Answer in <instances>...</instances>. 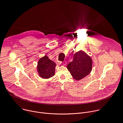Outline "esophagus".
I'll return each mask as SVG.
<instances>
[{"instance_id":"obj_1","label":"esophagus","mask_w":123,"mask_h":123,"mask_svg":"<svg viewBox=\"0 0 123 123\" xmlns=\"http://www.w3.org/2000/svg\"><path fill=\"white\" fill-rule=\"evenodd\" d=\"M59 63H61V62H59ZM66 64H67V62H66V61H64V62H62V64H63V65H65Z\"/></svg>"}]
</instances>
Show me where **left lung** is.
<instances>
[{"instance_id":"left-lung-1","label":"left lung","mask_w":123,"mask_h":123,"mask_svg":"<svg viewBox=\"0 0 123 123\" xmlns=\"http://www.w3.org/2000/svg\"><path fill=\"white\" fill-rule=\"evenodd\" d=\"M67 68L73 78L79 80L91 72L92 60L85 52L80 50L74 54L73 60L67 65Z\"/></svg>"}]
</instances>
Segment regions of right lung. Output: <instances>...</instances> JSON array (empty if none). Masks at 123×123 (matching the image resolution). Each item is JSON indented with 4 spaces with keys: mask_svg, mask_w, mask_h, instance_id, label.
Segmentation results:
<instances>
[{
    "mask_svg": "<svg viewBox=\"0 0 123 123\" xmlns=\"http://www.w3.org/2000/svg\"><path fill=\"white\" fill-rule=\"evenodd\" d=\"M56 64L47 56L41 58L38 62L37 70L39 76L43 79H49L55 74Z\"/></svg>",
    "mask_w": 123,
    "mask_h": 123,
    "instance_id": "obj_1",
    "label": "right lung"
}]
</instances>
